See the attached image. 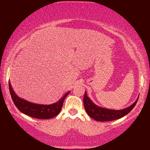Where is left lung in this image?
<instances>
[{"mask_svg": "<svg viewBox=\"0 0 150 150\" xmlns=\"http://www.w3.org/2000/svg\"><path fill=\"white\" fill-rule=\"evenodd\" d=\"M138 98L139 97L133 104L126 108L118 110H112V109L102 108V107L96 105L92 102V100H91L90 98L87 96L86 91L83 97V104L87 114L93 119L101 122L111 121V120H117L123 117L124 116L130 112L137 104Z\"/></svg>", "mask_w": 150, "mask_h": 150, "instance_id": "obj_1", "label": "left lung"}]
</instances>
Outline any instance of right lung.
Wrapping results in <instances>:
<instances>
[{"label": "right lung", "mask_w": 150, "mask_h": 150, "mask_svg": "<svg viewBox=\"0 0 150 150\" xmlns=\"http://www.w3.org/2000/svg\"><path fill=\"white\" fill-rule=\"evenodd\" d=\"M8 86L11 98L18 110L26 115L39 119H49L59 115L62 109L64 99L70 93V91L66 93L63 97L61 98L57 102L48 105H44L32 103L23 98H19L13 91L10 81L8 82Z\"/></svg>", "instance_id": "right-lung-1"}]
</instances>
